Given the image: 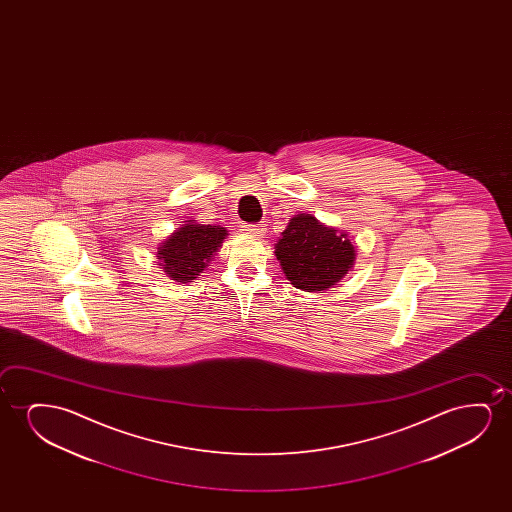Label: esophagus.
<instances>
[{
	"instance_id": "obj_1",
	"label": "esophagus",
	"mask_w": 512,
	"mask_h": 512,
	"mask_svg": "<svg viewBox=\"0 0 512 512\" xmlns=\"http://www.w3.org/2000/svg\"><path fill=\"white\" fill-rule=\"evenodd\" d=\"M243 231L248 234V236H260L262 234V231H264V227L262 225H243Z\"/></svg>"
}]
</instances>
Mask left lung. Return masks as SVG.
Returning <instances> with one entry per match:
<instances>
[{
	"instance_id": "8db88e82",
	"label": "left lung",
	"mask_w": 512,
	"mask_h": 512,
	"mask_svg": "<svg viewBox=\"0 0 512 512\" xmlns=\"http://www.w3.org/2000/svg\"><path fill=\"white\" fill-rule=\"evenodd\" d=\"M287 280L306 292H323L343 280L355 264L346 232L325 227L313 215H295L274 245Z\"/></svg>"
}]
</instances>
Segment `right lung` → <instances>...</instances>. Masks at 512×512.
<instances>
[{
  "mask_svg": "<svg viewBox=\"0 0 512 512\" xmlns=\"http://www.w3.org/2000/svg\"><path fill=\"white\" fill-rule=\"evenodd\" d=\"M227 229L187 220L157 248V259L171 280L189 283L201 276L213 255L222 248Z\"/></svg>",
  "mask_w": 512,
  "mask_h": 512,
  "instance_id": "obj_1",
  "label": "right lung"
}]
</instances>
